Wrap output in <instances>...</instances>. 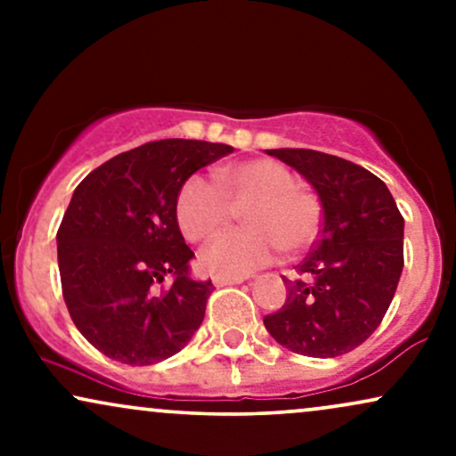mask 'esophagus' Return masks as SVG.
I'll return each mask as SVG.
<instances>
[{"instance_id":"1","label":"esophagus","mask_w":456,"mask_h":456,"mask_svg":"<svg viewBox=\"0 0 456 456\" xmlns=\"http://www.w3.org/2000/svg\"><path fill=\"white\" fill-rule=\"evenodd\" d=\"M212 282L216 287H227V285H240V282H244L242 276H214Z\"/></svg>"}]
</instances>
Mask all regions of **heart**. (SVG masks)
I'll return each mask as SVG.
<instances>
[{
  "instance_id": "1",
  "label": "heart",
  "mask_w": 456,
  "mask_h": 456,
  "mask_svg": "<svg viewBox=\"0 0 456 456\" xmlns=\"http://www.w3.org/2000/svg\"><path fill=\"white\" fill-rule=\"evenodd\" d=\"M218 188L192 175L175 197V221L191 242H210L242 210L238 229L201 253V265L218 276H246L279 257L311 248L322 227V206L281 162L255 159L216 171Z\"/></svg>"
}]
</instances>
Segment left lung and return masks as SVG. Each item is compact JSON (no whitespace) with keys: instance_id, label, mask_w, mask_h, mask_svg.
<instances>
[{"instance_id":"obj_1","label":"left lung","mask_w":456,"mask_h":456,"mask_svg":"<svg viewBox=\"0 0 456 456\" xmlns=\"http://www.w3.org/2000/svg\"><path fill=\"white\" fill-rule=\"evenodd\" d=\"M294 167L322 201V232L285 279V305L264 317L276 343L308 358H337L362 345L388 311L403 272V216L388 186L338 156L265 150Z\"/></svg>"}]
</instances>
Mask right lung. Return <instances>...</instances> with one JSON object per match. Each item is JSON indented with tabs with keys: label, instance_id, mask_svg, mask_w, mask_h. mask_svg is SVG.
<instances>
[{
	"label": "right lung",
	"instance_id": "obj_1",
	"mask_svg": "<svg viewBox=\"0 0 456 456\" xmlns=\"http://www.w3.org/2000/svg\"><path fill=\"white\" fill-rule=\"evenodd\" d=\"M232 145L162 139L113 156L75 188L57 229L61 294L78 332L122 364L148 366L191 341L212 281H192L195 257L175 221L180 186ZM174 275L169 288H159Z\"/></svg>",
	"mask_w": 456,
	"mask_h": 456
}]
</instances>
